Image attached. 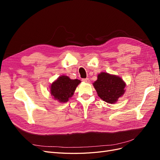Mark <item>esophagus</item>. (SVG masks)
<instances>
[{"instance_id":"1","label":"esophagus","mask_w":160,"mask_h":160,"mask_svg":"<svg viewBox=\"0 0 160 160\" xmlns=\"http://www.w3.org/2000/svg\"><path fill=\"white\" fill-rule=\"evenodd\" d=\"M83 81L85 82V83H90V80L89 78H86V79H83V80H82Z\"/></svg>"}]
</instances>
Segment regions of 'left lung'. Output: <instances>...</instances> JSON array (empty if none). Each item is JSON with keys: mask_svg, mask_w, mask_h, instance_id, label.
<instances>
[{"mask_svg": "<svg viewBox=\"0 0 160 160\" xmlns=\"http://www.w3.org/2000/svg\"><path fill=\"white\" fill-rule=\"evenodd\" d=\"M93 85L101 99L113 104L125 93L126 83L119 76L101 72Z\"/></svg>", "mask_w": 160, "mask_h": 160, "instance_id": "1", "label": "left lung"}]
</instances>
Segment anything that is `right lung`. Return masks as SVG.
<instances>
[{
  "mask_svg": "<svg viewBox=\"0 0 160 160\" xmlns=\"http://www.w3.org/2000/svg\"><path fill=\"white\" fill-rule=\"evenodd\" d=\"M79 79H71L68 76L61 75L50 85L52 98L59 103H66L73 95L77 87L81 83Z\"/></svg>",
  "mask_w": 160,
  "mask_h": 160,
  "instance_id": "1",
  "label": "right lung"
}]
</instances>
